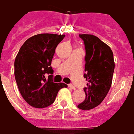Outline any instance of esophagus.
Here are the masks:
<instances>
[{
	"mask_svg": "<svg viewBox=\"0 0 134 134\" xmlns=\"http://www.w3.org/2000/svg\"><path fill=\"white\" fill-rule=\"evenodd\" d=\"M68 87H69V88H71V89H72V90H75V87L74 85H68Z\"/></svg>",
	"mask_w": 134,
	"mask_h": 134,
	"instance_id": "34e87169",
	"label": "esophagus"
}]
</instances>
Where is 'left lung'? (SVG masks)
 <instances>
[{"mask_svg": "<svg viewBox=\"0 0 134 134\" xmlns=\"http://www.w3.org/2000/svg\"><path fill=\"white\" fill-rule=\"evenodd\" d=\"M85 47L84 78L88 81L84 88L85 99L77 105L82 110H89L98 106L111 87L114 60L113 52L104 42L92 35H79Z\"/></svg>", "mask_w": 134, "mask_h": 134, "instance_id": "left-lung-1", "label": "left lung"}]
</instances>
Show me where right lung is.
Returning <instances> with one entry per match:
<instances>
[{
	"instance_id": "right-lung-1",
	"label": "right lung",
	"mask_w": 134,
	"mask_h": 134,
	"mask_svg": "<svg viewBox=\"0 0 134 134\" xmlns=\"http://www.w3.org/2000/svg\"><path fill=\"white\" fill-rule=\"evenodd\" d=\"M65 35L39 34L26 40L15 59V78L27 103L42 109L51 105L59 90L68 85L53 82L51 64L57 45ZM49 74L48 79L46 75Z\"/></svg>"
}]
</instances>
